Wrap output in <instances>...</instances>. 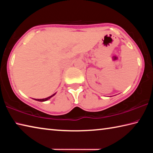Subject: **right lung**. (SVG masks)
Masks as SVG:
<instances>
[{"label": "right lung", "mask_w": 153, "mask_h": 153, "mask_svg": "<svg viewBox=\"0 0 153 153\" xmlns=\"http://www.w3.org/2000/svg\"><path fill=\"white\" fill-rule=\"evenodd\" d=\"M56 94V93H55V94H53V95H51V97H47V98H42V99H34V100H37V101H40V102H44V101H46V100H49L51 98H52L53 97V96H55Z\"/></svg>", "instance_id": "right-lung-1"}]
</instances>
